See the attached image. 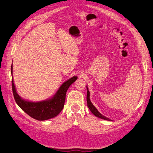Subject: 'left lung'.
<instances>
[{
  "label": "left lung",
  "instance_id": "8db88e82",
  "mask_svg": "<svg viewBox=\"0 0 153 153\" xmlns=\"http://www.w3.org/2000/svg\"><path fill=\"white\" fill-rule=\"evenodd\" d=\"M87 106L88 107H89V110L91 111V112L96 117H98L99 118H101V119H105V120H107V121H112V120L110 119L108 117H105L104 115H103L101 114H100L98 110H97L95 106L92 105V103H91V101H90V92L89 91V90H88V88L87 87Z\"/></svg>",
  "mask_w": 153,
  "mask_h": 153
}]
</instances>
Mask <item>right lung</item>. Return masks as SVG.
Instances as JSON below:
<instances>
[{"label":"right lung","mask_w":153,"mask_h":153,"mask_svg":"<svg viewBox=\"0 0 153 153\" xmlns=\"http://www.w3.org/2000/svg\"><path fill=\"white\" fill-rule=\"evenodd\" d=\"M12 65L11 75L13 76ZM77 78L78 77L76 76H73L64 82L60 87L56 94L51 99L39 101V102H30L22 99L20 96L17 94L12 77V90L14 98L17 105L29 116L39 121H45L55 117L61 112L65 103L66 94L68 88L73 82H75Z\"/></svg>","instance_id":"obj_1"}]
</instances>
